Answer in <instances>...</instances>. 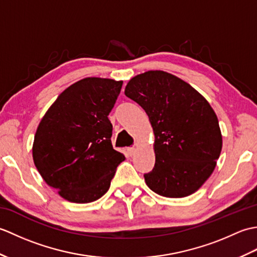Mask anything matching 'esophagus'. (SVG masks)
<instances>
[{
    "mask_svg": "<svg viewBox=\"0 0 257 257\" xmlns=\"http://www.w3.org/2000/svg\"><path fill=\"white\" fill-rule=\"evenodd\" d=\"M127 152H128V155L129 156H135L136 155V152H137V149L135 148V147H130V148H128L127 149Z\"/></svg>",
    "mask_w": 257,
    "mask_h": 257,
    "instance_id": "1",
    "label": "esophagus"
}]
</instances>
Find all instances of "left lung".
I'll list each match as a JSON object with an SVG mask.
<instances>
[{
	"label": "left lung",
	"mask_w": 257,
	"mask_h": 257,
	"mask_svg": "<svg viewBox=\"0 0 257 257\" xmlns=\"http://www.w3.org/2000/svg\"><path fill=\"white\" fill-rule=\"evenodd\" d=\"M124 95L144 108L154 129L156 163L145 181L157 194L184 198L210 178L222 150L216 113L181 78L149 70L128 81Z\"/></svg>",
	"instance_id": "8db88e82"
}]
</instances>
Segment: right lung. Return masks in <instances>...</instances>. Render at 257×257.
Masks as SVG:
<instances>
[{"mask_svg":"<svg viewBox=\"0 0 257 257\" xmlns=\"http://www.w3.org/2000/svg\"><path fill=\"white\" fill-rule=\"evenodd\" d=\"M122 80L87 77L65 89L36 129L33 160L63 199L90 203L105 194L125 158L111 145L108 114Z\"/></svg>","mask_w":257,"mask_h":257,"instance_id":"right-lung-1","label":"right lung"}]
</instances>
